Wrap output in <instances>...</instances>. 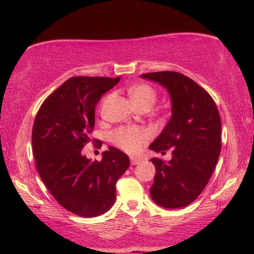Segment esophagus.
Segmentation results:
<instances>
[{"instance_id":"34e87169","label":"esophagus","mask_w":254,"mask_h":254,"mask_svg":"<svg viewBox=\"0 0 254 254\" xmlns=\"http://www.w3.org/2000/svg\"><path fill=\"white\" fill-rule=\"evenodd\" d=\"M142 161V158H138V157H131V164L132 165H137V164H139Z\"/></svg>"}]
</instances>
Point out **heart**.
<instances>
[{"label":"heart","instance_id":"obj_1","mask_svg":"<svg viewBox=\"0 0 254 254\" xmlns=\"http://www.w3.org/2000/svg\"><path fill=\"white\" fill-rule=\"evenodd\" d=\"M133 104L137 108H150L157 98L155 89L147 84H137L128 90ZM150 133L142 127H121L112 134V141L127 153H136L148 141Z\"/></svg>","mask_w":254,"mask_h":254}]
</instances>
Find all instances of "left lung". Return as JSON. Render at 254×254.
Returning <instances> with one entry per match:
<instances>
[{"instance_id":"left-lung-1","label":"left lung","mask_w":254,"mask_h":254,"mask_svg":"<svg viewBox=\"0 0 254 254\" xmlns=\"http://www.w3.org/2000/svg\"><path fill=\"white\" fill-rule=\"evenodd\" d=\"M141 77L163 86L171 101L170 120L149 149L163 154L171 148L172 156L168 163L150 159L156 168L150 196L164 208L188 206L202 193L216 167L222 147L219 112L207 91L181 73Z\"/></svg>"}]
</instances>
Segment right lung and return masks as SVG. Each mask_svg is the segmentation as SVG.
Listing matches in <instances>:
<instances>
[{
  "instance_id": "obj_1",
  "label": "right lung",
  "mask_w": 254,
  "mask_h": 254,
  "mask_svg": "<svg viewBox=\"0 0 254 254\" xmlns=\"http://www.w3.org/2000/svg\"><path fill=\"white\" fill-rule=\"evenodd\" d=\"M120 76H76L48 97L32 127V153L41 180L58 203L82 217H96L116 202V183L130 167L128 156L116 147L101 161L82 154L93 139L95 108Z\"/></svg>"
}]
</instances>
